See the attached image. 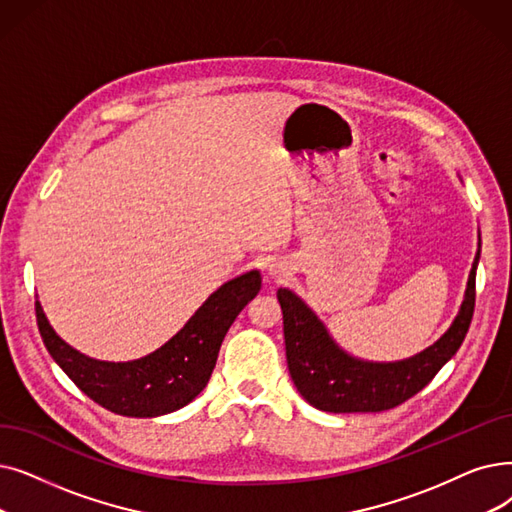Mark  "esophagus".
Instances as JSON below:
<instances>
[{"instance_id": "34e87169", "label": "esophagus", "mask_w": 512, "mask_h": 512, "mask_svg": "<svg viewBox=\"0 0 512 512\" xmlns=\"http://www.w3.org/2000/svg\"><path fill=\"white\" fill-rule=\"evenodd\" d=\"M270 274H272V276H276V278H280V276H282V270L278 268V265H272V268H270Z\"/></svg>"}]
</instances>
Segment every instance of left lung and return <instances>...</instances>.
Here are the masks:
<instances>
[{
	"label": "left lung",
	"mask_w": 512,
	"mask_h": 512,
	"mask_svg": "<svg viewBox=\"0 0 512 512\" xmlns=\"http://www.w3.org/2000/svg\"><path fill=\"white\" fill-rule=\"evenodd\" d=\"M477 261L471 268L462 307L450 330L435 345L404 362L355 360L330 339L324 324L295 293L280 288L286 362L297 391L324 412H383L425 389L462 345L475 311Z\"/></svg>",
	"instance_id": "obj_1"
}]
</instances>
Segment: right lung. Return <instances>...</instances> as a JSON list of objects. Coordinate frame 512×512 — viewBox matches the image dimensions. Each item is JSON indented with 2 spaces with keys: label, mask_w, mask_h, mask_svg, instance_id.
<instances>
[{
  "label": "right lung",
  "mask_w": 512,
  "mask_h": 512,
  "mask_svg": "<svg viewBox=\"0 0 512 512\" xmlns=\"http://www.w3.org/2000/svg\"><path fill=\"white\" fill-rule=\"evenodd\" d=\"M259 288L257 270L226 282L161 349L123 364L92 360L66 345L46 320L39 301L35 316L43 345L87 397L121 416L152 418L184 408L207 387L221 341Z\"/></svg>",
  "instance_id": "right-lung-1"
}]
</instances>
